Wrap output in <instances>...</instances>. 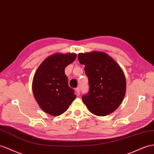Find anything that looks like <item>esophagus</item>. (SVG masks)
Listing matches in <instances>:
<instances>
[{
  "label": "esophagus",
  "instance_id": "obj_1",
  "mask_svg": "<svg viewBox=\"0 0 154 154\" xmlns=\"http://www.w3.org/2000/svg\"><path fill=\"white\" fill-rule=\"evenodd\" d=\"M75 91H76V93H77V96H79L80 95V88H77L75 89Z\"/></svg>",
  "mask_w": 154,
  "mask_h": 154
}]
</instances>
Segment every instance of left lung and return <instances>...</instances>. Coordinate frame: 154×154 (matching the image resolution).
I'll list each match as a JSON object with an SVG mask.
<instances>
[{"mask_svg":"<svg viewBox=\"0 0 154 154\" xmlns=\"http://www.w3.org/2000/svg\"><path fill=\"white\" fill-rule=\"evenodd\" d=\"M79 61L85 65L89 91L82 100L94 115L104 116L119 107L125 96L126 80L120 66L104 52L79 53Z\"/></svg>","mask_w":154,"mask_h":154,"instance_id":"8db88e82","label":"left lung"}]
</instances>
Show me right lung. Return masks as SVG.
I'll list each match as a JSON object with an SVG mask.
<instances>
[{
	"label": "right lung",
	"instance_id": "1",
	"mask_svg": "<svg viewBox=\"0 0 154 154\" xmlns=\"http://www.w3.org/2000/svg\"><path fill=\"white\" fill-rule=\"evenodd\" d=\"M76 57L75 53L54 54L43 60L34 74L32 92L35 100L50 115H62L75 99L64 70Z\"/></svg>",
	"mask_w": 154,
	"mask_h": 154
}]
</instances>
